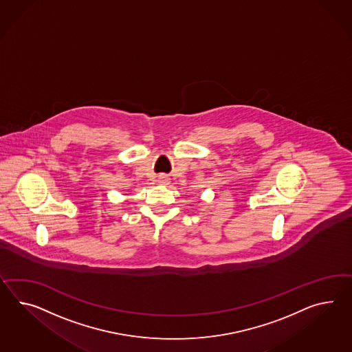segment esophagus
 <instances>
[{"label":"esophagus","instance_id":"esophagus-1","mask_svg":"<svg viewBox=\"0 0 352 352\" xmlns=\"http://www.w3.org/2000/svg\"><path fill=\"white\" fill-rule=\"evenodd\" d=\"M162 183H164V182H162Z\"/></svg>","mask_w":352,"mask_h":352}]
</instances>
